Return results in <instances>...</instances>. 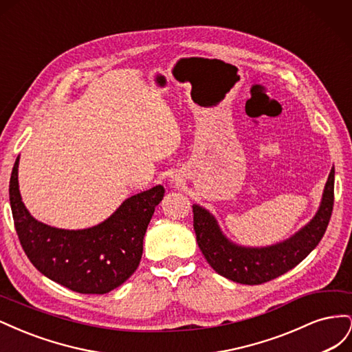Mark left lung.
<instances>
[{
	"label": "left lung",
	"instance_id": "1",
	"mask_svg": "<svg viewBox=\"0 0 352 352\" xmlns=\"http://www.w3.org/2000/svg\"><path fill=\"white\" fill-rule=\"evenodd\" d=\"M335 168L323 189L316 216L291 238L267 247H243L221 232L216 217L198 204L192 206L194 229L201 252L223 278L242 285H260L294 269L323 238L333 210Z\"/></svg>",
	"mask_w": 352,
	"mask_h": 352
}]
</instances>
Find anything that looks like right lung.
I'll use <instances>...</instances> for the list:
<instances>
[{"label": "right lung", "instance_id": "add662e5", "mask_svg": "<svg viewBox=\"0 0 352 352\" xmlns=\"http://www.w3.org/2000/svg\"><path fill=\"white\" fill-rule=\"evenodd\" d=\"M19 160L10 177V206L30 263L48 279L79 294L101 295L123 285L140 265L145 232L164 188L157 185L124 199L109 219L92 228L58 229L38 221L25 207Z\"/></svg>", "mask_w": 352, "mask_h": 352}]
</instances>
